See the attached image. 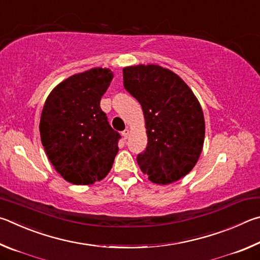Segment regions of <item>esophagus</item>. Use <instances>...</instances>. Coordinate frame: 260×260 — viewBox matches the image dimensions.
Returning a JSON list of instances; mask_svg holds the SVG:
<instances>
[{"mask_svg": "<svg viewBox=\"0 0 260 260\" xmlns=\"http://www.w3.org/2000/svg\"><path fill=\"white\" fill-rule=\"evenodd\" d=\"M129 135H130L129 129H125L124 131H122V136H123V138H124V139H126L127 137H129Z\"/></svg>", "mask_w": 260, "mask_h": 260, "instance_id": "1", "label": "esophagus"}]
</instances>
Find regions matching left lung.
Instances as JSON below:
<instances>
[{"instance_id": "1", "label": "left lung", "mask_w": 260, "mask_h": 260, "mask_svg": "<svg viewBox=\"0 0 260 260\" xmlns=\"http://www.w3.org/2000/svg\"><path fill=\"white\" fill-rule=\"evenodd\" d=\"M125 90L143 108L148 137L137 162L153 183L168 185L197 165L206 134L203 112L189 86L157 65L123 68Z\"/></svg>"}]
</instances>
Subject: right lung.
<instances>
[{
	"label": "right lung",
	"mask_w": 260,
	"mask_h": 260,
	"mask_svg": "<svg viewBox=\"0 0 260 260\" xmlns=\"http://www.w3.org/2000/svg\"><path fill=\"white\" fill-rule=\"evenodd\" d=\"M113 80L108 68H91L54 88L41 114V142L68 183L91 185L111 171L121 136L112 129L100 99Z\"/></svg>",
	"instance_id": "obj_1"
}]
</instances>
